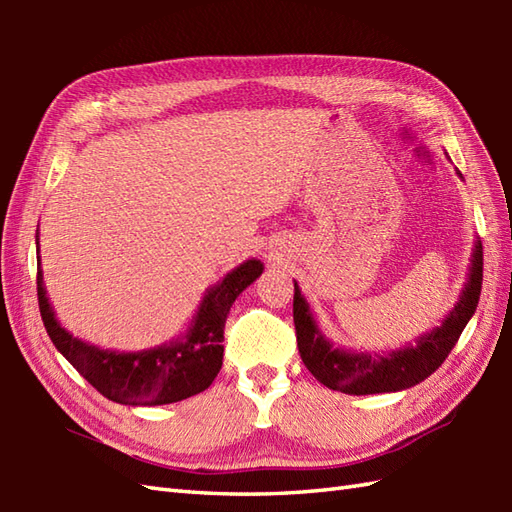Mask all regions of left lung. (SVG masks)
<instances>
[{"label":"left lung","mask_w":512,"mask_h":512,"mask_svg":"<svg viewBox=\"0 0 512 512\" xmlns=\"http://www.w3.org/2000/svg\"><path fill=\"white\" fill-rule=\"evenodd\" d=\"M482 270V244L475 242L469 281H466L460 301L444 317L440 328L420 336L416 345L402 347V350H396L387 356L347 352L341 350V347H332V343L321 334L319 325L310 312L308 301L301 295L295 281L292 319H295L301 361L306 363L310 374L319 383L334 391H343V394H387V391L409 389L422 383L424 378H429L444 363V358L449 356L453 345L458 343L466 323L475 314L482 290Z\"/></svg>","instance_id":"obj_1"}]
</instances>
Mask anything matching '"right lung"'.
I'll return each mask as SVG.
<instances>
[{
	"mask_svg": "<svg viewBox=\"0 0 512 512\" xmlns=\"http://www.w3.org/2000/svg\"><path fill=\"white\" fill-rule=\"evenodd\" d=\"M262 273L264 264L259 259L237 266L209 288L182 339L143 352L101 350L61 328L46 297L41 268H37V297L50 341L96 391L121 405L154 407L200 394L213 383L222 367L228 312L239 292Z\"/></svg>",
	"mask_w": 512,
	"mask_h": 512,
	"instance_id": "1",
	"label": "right lung"
}]
</instances>
